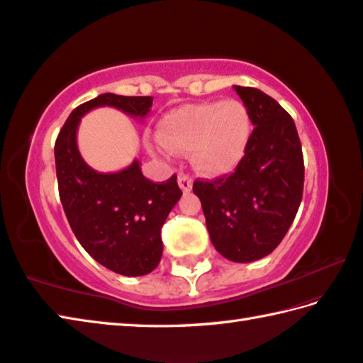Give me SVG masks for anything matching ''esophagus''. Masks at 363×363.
<instances>
[{"label":"esophagus","instance_id":"34e87169","mask_svg":"<svg viewBox=\"0 0 363 363\" xmlns=\"http://www.w3.org/2000/svg\"><path fill=\"white\" fill-rule=\"evenodd\" d=\"M177 182H179V187L184 190V192H190V190H192V177L189 174L181 173L179 177H177Z\"/></svg>","mask_w":363,"mask_h":363}]
</instances>
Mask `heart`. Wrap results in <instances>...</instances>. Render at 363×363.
Listing matches in <instances>:
<instances>
[{
  "label": "heart",
  "mask_w": 363,
  "mask_h": 363,
  "mask_svg": "<svg viewBox=\"0 0 363 363\" xmlns=\"http://www.w3.org/2000/svg\"><path fill=\"white\" fill-rule=\"evenodd\" d=\"M250 135V118L240 101L187 104L163 117L160 150L192 152L194 167L203 174L220 176L242 160Z\"/></svg>",
  "instance_id": "obj_1"
}]
</instances>
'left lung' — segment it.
Segmentation results:
<instances>
[{"mask_svg": "<svg viewBox=\"0 0 363 363\" xmlns=\"http://www.w3.org/2000/svg\"><path fill=\"white\" fill-rule=\"evenodd\" d=\"M250 122L246 152L232 174L195 179L206 227L217 252L238 263L278 247L301 203L305 163L291 114L254 87L235 85Z\"/></svg>", "mask_w": 363, "mask_h": 363, "instance_id": "obj_1", "label": "left lung"}]
</instances>
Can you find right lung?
<instances>
[{
  "instance_id": "add662e5",
  "label": "right lung",
  "mask_w": 363,
  "mask_h": 363,
  "mask_svg": "<svg viewBox=\"0 0 363 363\" xmlns=\"http://www.w3.org/2000/svg\"><path fill=\"white\" fill-rule=\"evenodd\" d=\"M152 96L103 94L77 106L55 141L58 195L77 241L94 259L123 276H143L159 265L163 252L162 227L182 190L173 174L163 182L144 177L140 162L118 173L91 169L77 150L81 117L98 106H114L144 117Z\"/></svg>"
}]
</instances>
